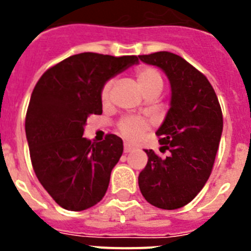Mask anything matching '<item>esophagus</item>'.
<instances>
[{
    "mask_svg": "<svg viewBox=\"0 0 251 251\" xmlns=\"http://www.w3.org/2000/svg\"><path fill=\"white\" fill-rule=\"evenodd\" d=\"M133 150H134V148H133V146H130L129 143H124V153H129V152H132Z\"/></svg>",
    "mask_w": 251,
    "mask_h": 251,
    "instance_id": "obj_1",
    "label": "esophagus"
}]
</instances>
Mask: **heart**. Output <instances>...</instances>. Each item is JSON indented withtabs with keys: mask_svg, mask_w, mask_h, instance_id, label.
<instances>
[{
	"mask_svg": "<svg viewBox=\"0 0 251 251\" xmlns=\"http://www.w3.org/2000/svg\"><path fill=\"white\" fill-rule=\"evenodd\" d=\"M136 80L137 85H138L139 90H141L143 94L148 92L151 89H154V88H158L162 89V85H163V81H162V77L159 75V73L157 70H154L153 68H147V66H143V68H139L136 73ZM112 86L113 81L108 80L101 88L100 92V99L103 104H108L110 101V94H112ZM148 124L145 121H141V119L137 118H124L119 122L118 129L119 133L128 141H137L138 138H141L142 134L147 130Z\"/></svg>",
	"mask_w": 251,
	"mask_h": 251,
	"instance_id": "b5f03b06",
	"label": "heart"
}]
</instances>
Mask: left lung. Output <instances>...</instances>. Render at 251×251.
<instances>
[{
  "label": "left lung",
  "mask_w": 251,
  "mask_h": 251,
  "mask_svg": "<svg viewBox=\"0 0 251 251\" xmlns=\"http://www.w3.org/2000/svg\"><path fill=\"white\" fill-rule=\"evenodd\" d=\"M157 66L171 84V101L156 134L161 158L146 150L148 162L138 176L142 195L151 205L176 210L191 202L211 175L223 133V113L207 77L185 59L168 51L139 55Z\"/></svg>",
  "instance_id": "1"
}]
</instances>
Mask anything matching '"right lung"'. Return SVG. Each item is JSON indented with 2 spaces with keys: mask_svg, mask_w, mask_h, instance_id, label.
Returning a JSON list of instances; mask_svg holds the SVG:
<instances>
[{
  "mask_svg": "<svg viewBox=\"0 0 251 251\" xmlns=\"http://www.w3.org/2000/svg\"><path fill=\"white\" fill-rule=\"evenodd\" d=\"M138 56L115 57L81 52L46 70L35 85L25 130L35 174L55 202L83 211L105 195L123 141L108 134L103 142L83 137L86 118L101 114L104 84Z\"/></svg>",
  "mask_w": 251,
  "mask_h": 251,
  "instance_id": "add662e5",
  "label": "right lung"
}]
</instances>
